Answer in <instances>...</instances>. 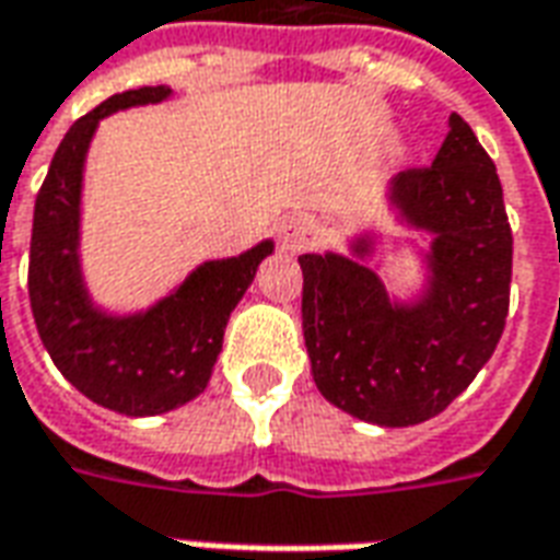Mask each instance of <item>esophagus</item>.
<instances>
[{
  "label": "esophagus",
  "mask_w": 560,
  "mask_h": 560,
  "mask_svg": "<svg viewBox=\"0 0 560 560\" xmlns=\"http://www.w3.org/2000/svg\"><path fill=\"white\" fill-rule=\"evenodd\" d=\"M315 240V221L308 215H288L279 228V243L284 252H303Z\"/></svg>",
  "instance_id": "1"
}]
</instances>
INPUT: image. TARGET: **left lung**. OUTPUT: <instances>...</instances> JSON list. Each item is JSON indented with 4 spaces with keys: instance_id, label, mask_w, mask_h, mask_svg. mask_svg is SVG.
Wrapping results in <instances>:
<instances>
[{
    "instance_id": "obj_1",
    "label": "left lung",
    "mask_w": 560,
    "mask_h": 560,
    "mask_svg": "<svg viewBox=\"0 0 560 560\" xmlns=\"http://www.w3.org/2000/svg\"><path fill=\"white\" fill-rule=\"evenodd\" d=\"M387 207L432 236L417 248L422 288L396 300L365 260L375 233L348 252L303 255V336L320 396L384 429L438 417L498 348L510 305L513 233L504 191L477 135L458 114L432 167L393 176Z\"/></svg>"
}]
</instances>
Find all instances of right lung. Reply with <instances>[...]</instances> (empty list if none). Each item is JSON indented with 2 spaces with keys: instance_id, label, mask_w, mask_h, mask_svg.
<instances>
[{
  "instance_id": "add662e5",
  "label": "right lung",
  "mask_w": 560,
  "mask_h": 560,
  "mask_svg": "<svg viewBox=\"0 0 560 560\" xmlns=\"http://www.w3.org/2000/svg\"><path fill=\"white\" fill-rule=\"evenodd\" d=\"M171 95V86L128 90L80 116L56 149L32 219L30 303L44 348L71 387L126 417L167 413L207 389L228 317L276 248L264 240L243 255L203 260L140 312L95 305L80 264L86 152L102 119Z\"/></svg>"
}]
</instances>
